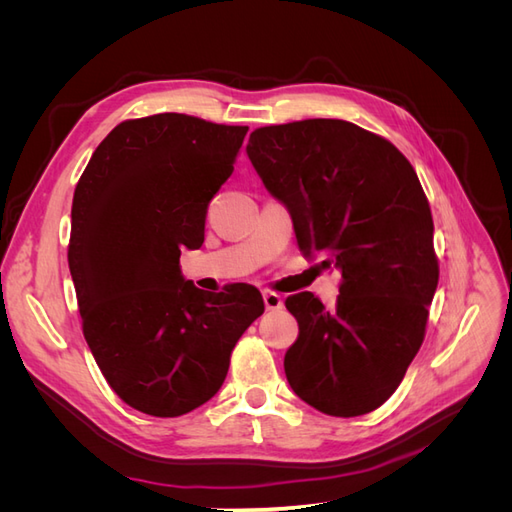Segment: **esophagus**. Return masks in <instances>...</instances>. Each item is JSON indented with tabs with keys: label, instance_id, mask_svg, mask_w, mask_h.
<instances>
[{
	"label": "esophagus",
	"instance_id": "1",
	"mask_svg": "<svg viewBox=\"0 0 512 512\" xmlns=\"http://www.w3.org/2000/svg\"><path fill=\"white\" fill-rule=\"evenodd\" d=\"M262 299H265V305L269 312H277V309L284 307V299L277 292H265L262 294Z\"/></svg>",
	"mask_w": 512,
	"mask_h": 512
}]
</instances>
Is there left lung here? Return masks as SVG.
I'll return each mask as SVG.
<instances>
[{"label":"left lung","instance_id":"1","mask_svg":"<svg viewBox=\"0 0 512 512\" xmlns=\"http://www.w3.org/2000/svg\"><path fill=\"white\" fill-rule=\"evenodd\" d=\"M245 151L299 250L342 273L335 309L312 292L286 299L299 322L284 356L292 391L331 416L376 410L421 348L438 288L421 181L395 145L342 119L258 128Z\"/></svg>","mask_w":512,"mask_h":512}]
</instances>
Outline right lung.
<instances>
[{
    "mask_svg": "<svg viewBox=\"0 0 512 512\" xmlns=\"http://www.w3.org/2000/svg\"><path fill=\"white\" fill-rule=\"evenodd\" d=\"M245 134L179 113L123 121L74 190L68 265L87 346L111 389L145 414L209 401L265 312L254 286L209 294L179 265L183 247L203 245L207 205Z\"/></svg>",
    "mask_w": 512,
    "mask_h": 512,
    "instance_id": "1",
    "label": "right lung"
}]
</instances>
